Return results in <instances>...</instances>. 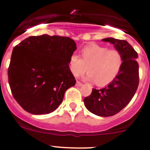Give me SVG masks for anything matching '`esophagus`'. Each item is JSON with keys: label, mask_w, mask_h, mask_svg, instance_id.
<instances>
[{"label": "esophagus", "mask_w": 150, "mask_h": 150, "mask_svg": "<svg viewBox=\"0 0 150 150\" xmlns=\"http://www.w3.org/2000/svg\"><path fill=\"white\" fill-rule=\"evenodd\" d=\"M76 85L77 86H80L82 85V83H81V82H80V81H76Z\"/></svg>", "instance_id": "esophagus-1"}]
</instances>
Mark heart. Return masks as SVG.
Segmentation results:
<instances>
[{
  "instance_id": "obj_1",
  "label": "heart",
  "mask_w": 150,
  "mask_h": 150,
  "mask_svg": "<svg viewBox=\"0 0 150 150\" xmlns=\"http://www.w3.org/2000/svg\"><path fill=\"white\" fill-rule=\"evenodd\" d=\"M80 54L81 58L76 54L71 55L69 70L75 76L83 74L87 70L86 79L95 81L98 86L111 82L118 74L123 64L122 55L118 50H110L99 45L86 46L81 49Z\"/></svg>"
}]
</instances>
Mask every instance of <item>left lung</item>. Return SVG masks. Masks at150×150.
<instances>
[{
    "label": "left lung",
    "mask_w": 150,
    "mask_h": 150,
    "mask_svg": "<svg viewBox=\"0 0 150 150\" xmlns=\"http://www.w3.org/2000/svg\"><path fill=\"white\" fill-rule=\"evenodd\" d=\"M115 46L122 55L123 64L117 76L106 87L92 89L89 96L84 99L86 109L102 117L115 115L124 108L135 95L139 82L138 54L127 41L112 38L102 40Z\"/></svg>",
    "instance_id": "1"
}]
</instances>
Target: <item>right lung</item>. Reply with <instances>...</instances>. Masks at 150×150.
<instances>
[{
  "label": "right lung",
  "instance_id": "add662e5",
  "mask_svg": "<svg viewBox=\"0 0 150 150\" xmlns=\"http://www.w3.org/2000/svg\"><path fill=\"white\" fill-rule=\"evenodd\" d=\"M76 49L68 37L31 36L15 46L8 69L12 95L24 110L35 115L58 108L65 92L76 84L69 60Z\"/></svg>",
  "mask_w": 150,
  "mask_h": 150
}]
</instances>
